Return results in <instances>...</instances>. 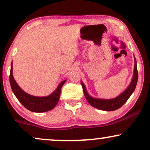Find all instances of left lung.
Segmentation results:
<instances>
[{"instance_id":"8db88e82","label":"left lung","mask_w":150,"mask_h":150,"mask_svg":"<svg viewBox=\"0 0 150 150\" xmlns=\"http://www.w3.org/2000/svg\"><path fill=\"white\" fill-rule=\"evenodd\" d=\"M137 81H138V71H137V61L134 58V74L132 81H131L130 85L129 87L123 92L122 94H120L118 97H117L114 99L110 100H102V99H97V98H93L90 96L86 91L85 86L83 83L81 82V85L83 89V93L85 95L86 99L89 104H91L92 106L95 107L98 109L106 110V111H111L118 109L120 107L124 105L126 103L128 98L130 97L132 93L134 92L135 88H136Z\"/></svg>"}]
</instances>
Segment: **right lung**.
<instances>
[{
	"instance_id": "1",
	"label": "right lung",
	"mask_w": 150,
	"mask_h": 150,
	"mask_svg": "<svg viewBox=\"0 0 150 150\" xmlns=\"http://www.w3.org/2000/svg\"><path fill=\"white\" fill-rule=\"evenodd\" d=\"M65 81H66L61 82L57 89L50 96H46V97H36V96H30L21 89V88L18 85L14 80L13 76V67H12L11 63L9 75V82L11 89L18 101L30 111L43 112L48 111L54 108L58 103L61 88Z\"/></svg>"
}]
</instances>
